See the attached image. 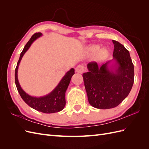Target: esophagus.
<instances>
[{"label": "esophagus", "instance_id": "1", "mask_svg": "<svg viewBox=\"0 0 149 149\" xmlns=\"http://www.w3.org/2000/svg\"><path fill=\"white\" fill-rule=\"evenodd\" d=\"M84 71H85L84 66L81 65H79L78 66H76V71L77 72V73H84Z\"/></svg>", "mask_w": 149, "mask_h": 149}]
</instances>
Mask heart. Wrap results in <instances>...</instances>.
I'll return each mask as SVG.
<instances>
[{
    "label": "heart",
    "instance_id": "heart-1",
    "mask_svg": "<svg viewBox=\"0 0 149 149\" xmlns=\"http://www.w3.org/2000/svg\"><path fill=\"white\" fill-rule=\"evenodd\" d=\"M98 49H99V47L96 46V47H93L91 50L93 53H96L98 51ZM107 53V52L106 49H102L100 51V53H99V55H100V56H101V57H102L104 56H105Z\"/></svg>",
    "mask_w": 149,
    "mask_h": 149
}]
</instances>
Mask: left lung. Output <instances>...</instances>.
<instances>
[{"mask_svg":"<svg viewBox=\"0 0 149 149\" xmlns=\"http://www.w3.org/2000/svg\"><path fill=\"white\" fill-rule=\"evenodd\" d=\"M113 58L101 65L90 62L88 72L83 74L89 103L97 109H107L118 106L128 96L134 81V65L129 51L123 45L112 40Z\"/></svg>","mask_w":149,"mask_h":149,"instance_id":"left-lung-1","label":"left lung"}]
</instances>
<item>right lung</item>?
Returning <instances> with one entry per match:
<instances>
[{
  "label": "right lung",
  "instance_id": "add662e5",
  "mask_svg": "<svg viewBox=\"0 0 149 149\" xmlns=\"http://www.w3.org/2000/svg\"><path fill=\"white\" fill-rule=\"evenodd\" d=\"M42 33H35L31 36L29 41L25 45L23 51L20 53L19 60L18 61L17 65L15 71V81L18 92L19 93L21 97L25 103L32 107L33 109L38 111L43 112V113H55L63 109L66 104L65 100V93L70 83L72 76L74 74V70L71 68L66 73V74L62 78L61 81L58 84L53 91L43 97H36L29 95L26 94L20 87V84L18 81L17 72L18 68L20 62L23 57L25 53L28 50L35 40L37 38L42 36Z\"/></svg>",
  "mask_w": 149,
  "mask_h": 149
}]
</instances>
